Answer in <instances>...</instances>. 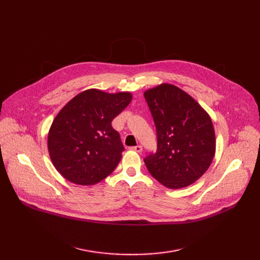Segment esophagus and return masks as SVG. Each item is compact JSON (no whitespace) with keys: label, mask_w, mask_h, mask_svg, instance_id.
Wrapping results in <instances>:
<instances>
[{"label":"esophagus","mask_w":260,"mask_h":260,"mask_svg":"<svg viewBox=\"0 0 260 260\" xmlns=\"http://www.w3.org/2000/svg\"><path fill=\"white\" fill-rule=\"evenodd\" d=\"M132 151L134 152H137V153H141L142 152V146L141 145H137V146H133L131 147Z\"/></svg>","instance_id":"esophagus-1"}]
</instances>
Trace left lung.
<instances>
[{
	"label": "left lung",
	"instance_id": "1",
	"mask_svg": "<svg viewBox=\"0 0 260 260\" xmlns=\"http://www.w3.org/2000/svg\"><path fill=\"white\" fill-rule=\"evenodd\" d=\"M157 129L158 147L144 163L154 178L171 189L186 187L208 171L216 153L213 122L187 92L170 83L144 91Z\"/></svg>",
	"mask_w": 260,
	"mask_h": 260
}]
</instances>
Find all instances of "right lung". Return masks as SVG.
Listing matches in <instances>:
<instances>
[{
	"label": "right lung",
	"mask_w": 260,
	"mask_h": 260,
	"mask_svg": "<svg viewBox=\"0 0 260 260\" xmlns=\"http://www.w3.org/2000/svg\"><path fill=\"white\" fill-rule=\"evenodd\" d=\"M132 99L129 91L90 88L63 106L50 125L47 147L53 167L65 179L93 185L113 173L124 146L112 121Z\"/></svg>",
	"instance_id": "add662e5"
}]
</instances>
